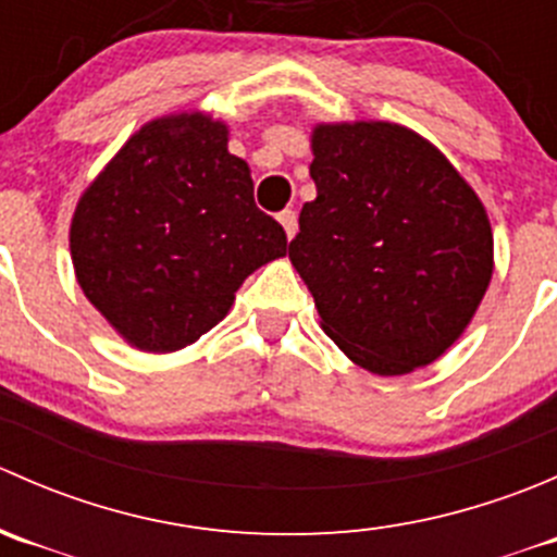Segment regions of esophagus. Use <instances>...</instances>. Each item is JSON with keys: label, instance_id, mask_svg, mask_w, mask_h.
<instances>
[{"label": "esophagus", "instance_id": "34e87169", "mask_svg": "<svg viewBox=\"0 0 557 557\" xmlns=\"http://www.w3.org/2000/svg\"><path fill=\"white\" fill-rule=\"evenodd\" d=\"M277 221L283 223V228H285V234H288V239L294 237L296 228H299V221H296V212L294 210H283L277 215Z\"/></svg>", "mask_w": 557, "mask_h": 557}]
</instances>
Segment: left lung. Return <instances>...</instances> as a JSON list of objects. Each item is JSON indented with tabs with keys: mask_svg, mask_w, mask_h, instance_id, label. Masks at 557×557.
I'll return each instance as SVG.
<instances>
[{
	"mask_svg": "<svg viewBox=\"0 0 557 557\" xmlns=\"http://www.w3.org/2000/svg\"><path fill=\"white\" fill-rule=\"evenodd\" d=\"M288 258L320 325L380 377L429 367L463 334L493 274L487 212L458 170L412 128L320 123Z\"/></svg>",
	"mask_w": 557,
	"mask_h": 557,
	"instance_id": "obj_1",
	"label": "left lung"
}]
</instances>
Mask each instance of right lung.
Listing matches in <instances>:
<instances>
[{"label": "right lung", "mask_w": 557, "mask_h": 557, "mask_svg": "<svg viewBox=\"0 0 557 557\" xmlns=\"http://www.w3.org/2000/svg\"><path fill=\"white\" fill-rule=\"evenodd\" d=\"M226 123L156 117L77 201V283L107 323L148 352H174L226 318L247 274L285 256L283 226L252 199Z\"/></svg>", "instance_id": "add662e5"}]
</instances>
